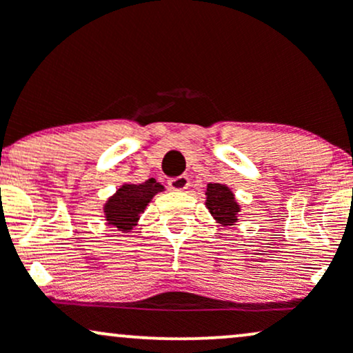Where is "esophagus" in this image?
<instances>
[{
	"label": "esophagus",
	"instance_id": "obj_1",
	"mask_svg": "<svg viewBox=\"0 0 353 353\" xmlns=\"http://www.w3.org/2000/svg\"><path fill=\"white\" fill-rule=\"evenodd\" d=\"M169 188L172 190H184L189 188V177L188 176H177V177H172V179H169Z\"/></svg>",
	"mask_w": 353,
	"mask_h": 353
}]
</instances>
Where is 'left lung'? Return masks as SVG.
Returning <instances> with one entry per match:
<instances>
[{"label":"left lung","instance_id":"obj_1","mask_svg":"<svg viewBox=\"0 0 353 353\" xmlns=\"http://www.w3.org/2000/svg\"><path fill=\"white\" fill-rule=\"evenodd\" d=\"M205 205L209 212L216 219L219 224L230 228L237 222V214L241 212V208L236 202L232 190L224 184H208L205 190Z\"/></svg>","mask_w":353,"mask_h":353}]
</instances>
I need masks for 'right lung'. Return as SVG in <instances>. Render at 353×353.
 I'll list each match as a JSON object with an SVG mask.
<instances>
[{"label":"right lung","mask_w":353,"mask_h":353,"mask_svg":"<svg viewBox=\"0 0 353 353\" xmlns=\"http://www.w3.org/2000/svg\"><path fill=\"white\" fill-rule=\"evenodd\" d=\"M161 190H164V185L156 179H149L143 184H123L104 205L108 224L114 225L117 230L129 232L137 224L145 205Z\"/></svg>","instance_id":"right-lung-1"}]
</instances>
